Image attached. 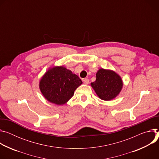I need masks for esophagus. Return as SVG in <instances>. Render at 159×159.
<instances>
[{"instance_id": "1", "label": "esophagus", "mask_w": 159, "mask_h": 159, "mask_svg": "<svg viewBox=\"0 0 159 159\" xmlns=\"http://www.w3.org/2000/svg\"><path fill=\"white\" fill-rule=\"evenodd\" d=\"M83 81L84 82V83L85 84H89V83H90V81H89V80L88 79V78H84V79H83Z\"/></svg>"}]
</instances>
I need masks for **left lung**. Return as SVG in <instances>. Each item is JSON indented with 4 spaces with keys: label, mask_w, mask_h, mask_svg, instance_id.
<instances>
[{
    "label": "left lung",
    "mask_w": 159,
    "mask_h": 159,
    "mask_svg": "<svg viewBox=\"0 0 159 159\" xmlns=\"http://www.w3.org/2000/svg\"><path fill=\"white\" fill-rule=\"evenodd\" d=\"M91 86L100 99L109 101L119 94L123 83L120 76L114 70L101 68L96 73V81Z\"/></svg>",
    "instance_id": "left-lung-1"
}]
</instances>
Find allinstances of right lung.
I'll use <instances>...</instances> for the list:
<instances>
[{"mask_svg":"<svg viewBox=\"0 0 159 159\" xmlns=\"http://www.w3.org/2000/svg\"><path fill=\"white\" fill-rule=\"evenodd\" d=\"M82 84L81 80L64 66L49 68L39 83L40 90L48 102L58 105L67 102Z\"/></svg>","mask_w":159,"mask_h":159,"instance_id":"add662e5","label":"right lung"}]
</instances>
